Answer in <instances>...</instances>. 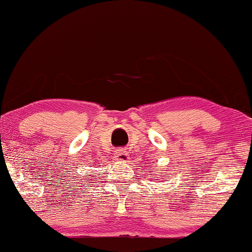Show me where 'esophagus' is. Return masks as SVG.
<instances>
[{
	"label": "esophagus",
	"mask_w": 252,
	"mask_h": 252,
	"mask_svg": "<svg viewBox=\"0 0 252 252\" xmlns=\"http://www.w3.org/2000/svg\"><path fill=\"white\" fill-rule=\"evenodd\" d=\"M115 159H116V160H121V161H128V159H129L128 152L124 151V150H122V149L116 150V151H115Z\"/></svg>",
	"instance_id": "esophagus-1"
}]
</instances>
